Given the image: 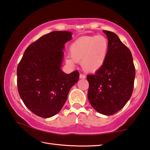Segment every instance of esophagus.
I'll use <instances>...</instances> for the list:
<instances>
[{
	"label": "esophagus",
	"instance_id": "1",
	"mask_svg": "<svg viewBox=\"0 0 150 150\" xmlns=\"http://www.w3.org/2000/svg\"><path fill=\"white\" fill-rule=\"evenodd\" d=\"M79 77H80V79H85V77H86V76H85V75L80 74Z\"/></svg>",
	"mask_w": 150,
	"mask_h": 150
}]
</instances>
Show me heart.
Segmentation results:
<instances>
[{"mask_svg": "<svg viewBox=\"0 0 150 150\" xmlns=\"http://www.w3.org/2000/svg\"><path fill=\"white\" fill-rule=\"evenodd\" d=\"M109 42L103 35L80 37L70 47L71 59L67 63L73 65V61L81 62L85 71L96 72L103 67L108 57Z\"/></svg>", "mask_w": 150, "mask_h": 150, "instance_id": "1", "label": "heart"}]
</instances>
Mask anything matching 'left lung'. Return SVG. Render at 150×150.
<instances>
[{
	"mask_svg": "<svg viewBox=\"0 0 150 150\" xmlns=\"http://www.w3.org/2000/svg\"><path fill=\"white\" fill-rule=\"evenodd\" d=\"M109 51L105 63L88 75V99L97 112L111 115L122 109L132 96L135 76L131 51L115 33L103 30Z\"/></svg>",
	"mask_w": 150,
	"mask_h": 150,
	"instance_id": "1",
	"label": "left lung"
}]
</instances>
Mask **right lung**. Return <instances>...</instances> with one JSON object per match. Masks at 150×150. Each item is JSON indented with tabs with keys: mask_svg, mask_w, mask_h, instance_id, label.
I'll return each mask as SVG.
<instances>
[{
	"mask_svg": "<svg viewBox=\"0 0 150 150\" xmlns=\"http://www.w3.org/2000/svg\"><path fill=\"white\" fill-rule=\"evenodd\" d=\"M69 31H53L30 44L17 67V87L27 108L39 117L58 113L79 73L61 70L65 44L71 39Z\"/></svg>",
	"mask_w": 150,
	"mask_h": 150,
	"instance_id": "1",
	"label": "right lung"
}]
</instances>
